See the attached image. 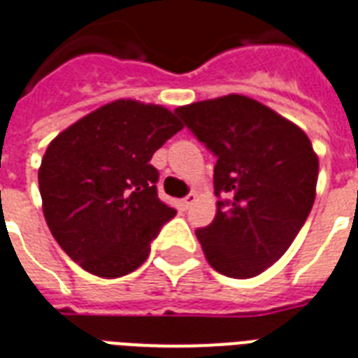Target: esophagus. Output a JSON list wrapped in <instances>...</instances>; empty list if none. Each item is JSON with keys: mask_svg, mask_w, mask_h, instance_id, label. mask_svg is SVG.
<instances>
[{"mask_svg": "<svg viewBox=\"0 0 358 358\" xmlns=\"http://www.w3.org/2000/svg\"><path fill=\"white\" fill-rule=\"evenodd\" d=\"M195 199H197V193H187L186 197H184V199H182V205H184V208H189V206L193 205V203H195Z\"/></svg>", "mask_w": 358, "mask_h": 358, "instance_id": "34e87169", "label": "esophagus"}]
</instances>
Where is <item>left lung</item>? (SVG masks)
I'll return each instance as SVG.
<instances>
[{
  "label": "left lung",
  "instance_id": "obj_1",
  "mask_svg": "<svg viewBox=\"0 0 358 358\" xmlns=\"http://www.w3.org/2000/svg\"><path fill=\"white\" fill-rule=\"evenodd\" d=\"M216 157L213 224L195 231L208 264L233 279L273 266L306 224L319 159L311 140L271 108L243 94L176 108Z\"/></svg>",
  "mask_w": 358,
  "mask_h": 358
}]
</instances>
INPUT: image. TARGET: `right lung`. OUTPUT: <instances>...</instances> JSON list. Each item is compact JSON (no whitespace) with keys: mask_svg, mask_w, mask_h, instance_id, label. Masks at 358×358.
<instances>
[{"mask_svg":"<svg viewBox=\"0 0 358 358\" xmlns=\"http://www.w3.org/2000/svg\"><path fill=\"white\" fill-rule=\"evenodd\" d=\"M182 127L163 106L115 100L49 144L38 172L45 220L85 271L115 279L150 256V243L176 214L157 197L150 161Z\"/></svg>","mask_w":358,"mask_h":358,"instance_id":"add662e5","label":"right lung"}]
</instances>
